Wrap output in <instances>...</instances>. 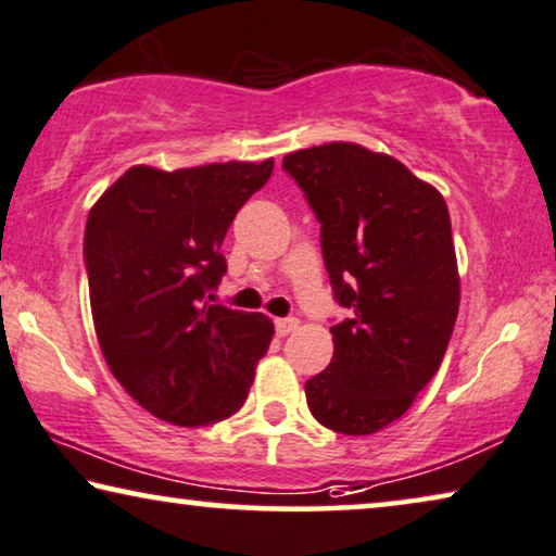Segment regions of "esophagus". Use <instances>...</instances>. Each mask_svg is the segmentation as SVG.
Instances as JSON below:
<instances>
[{
    "label": "esophagus",
    "mask_w": 556,
    "mask_h": 556,
    "mask_svg": "<svg viewBox=\"0 0 556 556\" xmlns=\"http://www.w3.org/2000/svg\"><path fill=\"white\" fill-rule=\"evenodd\" d=\"M296 327H300V321H296L294 317H287V319H277L275 321V329H277L279 337L292 334V331H296Z\"/></svg>",
    "instance_id": "esophagus-1"
}]
</instances>
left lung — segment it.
Wrapping results in <instances>:
<instances>
[{
	"instance_id": "8db88e82",
	"label": "left lung",
	"mask_w": 556,
	"mask_h": 556,
	"mask_svg": "<svg viewBox=\"0 0 556 556\" xmlns=\"http://www.w3.org/2000/svg\"><path fill=\"white\" fill-rule=\"evenodd\" d=\"M321 225L331 292L352 314L334 357L306 379L309 412L339 434H375L412 407L444 359L459 312L444 197L402 162L352 142L281 162Z\"/></svg>"
}]
</instances>
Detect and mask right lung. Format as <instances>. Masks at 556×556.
<instances>
[{"instance_id": "right-lung-1", "label": "right lung", "mask_w": 556, "mask_h": 556, "mask_svg": "<svg viewBox=\"0 0 556 556\" xmlns=\"http://www.w3.org/2000/svg\"><path fill=\"white\" fill-rule=\"evenodd\" d=\"M275 162L131 167L87 217L85 264L99 346L131 400L177 427L242 407L275 325L210 304L227 271L222 242Z\"/></svg>"}]
</instances>
